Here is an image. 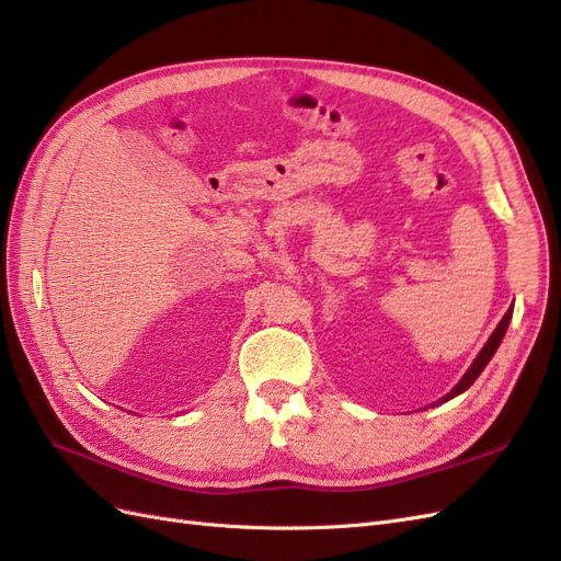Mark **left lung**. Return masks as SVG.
Masks as SVG:
<instances>
[{
  "label": "left lung",
  "mask_w": 561,
  "mask_h": 561,
  "mask_svg": "<svg viewBox=\"0 0 561 561\" xmlns=\"http://www.w3.org/2000/svg\"><path fill=\"white\" fill-rule=\"evenodd\" d=\"M511 318H513V307L505 311V316L501 318V322H499V328L491 332V336H489V342L484 344V348L480 351V355L478 358L472 360V365L468 367V371L463 375V379L458 381L454 388H451V393H447L443 400L439 402H447V400H451V398H456L458 393H463V390H468L472 383H474V379H478L480 375H482V369L486 367V363L494 358V353H496V348L501 346V342H503V334H505V330H507V322H511ZM437 402V404H439Z\"/></svg>",
  "instance_id": "8db88e82"
}]
</instances>
